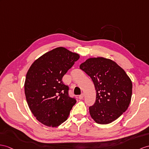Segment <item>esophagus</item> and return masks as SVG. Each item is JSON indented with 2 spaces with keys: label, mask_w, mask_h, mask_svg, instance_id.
<instances>
[{
  "label": "esophagus",
  "mask_w": 149,
  "mask_h": 149,
  "mask_svg": "<svg viewBox=\"0 0 149 149\" xmlns=\"http://www.w3.org/2000/svg\"><path fill=\"white\" fill-rule=\"evenodd\" d=\"M83 97H84V93H81L80 95H79V99H83Z\"/></svg>",
  "instance_id": "1"
}]
</instances>
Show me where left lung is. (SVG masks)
I'll return each instance as SVG.
<instances>
[{
	"label": "left lung",
	"mask_w": 149,
	"mask_h": 149,
	"mask_svg": "<svg viewBox=\"0 0 149 149\" xmlns=\"http://www.w3.org/2000/svg\"><path fill=\"white\" fill-rule=\"evenodd\" d=\"M79 68L95 85L96 100L89 107L92 118L101 125L115 121L127 110L131 101V79L116 63L102 57L89 58Z\"/></svg>",
	"instance_id": "8db88e82"
}]
</instances>
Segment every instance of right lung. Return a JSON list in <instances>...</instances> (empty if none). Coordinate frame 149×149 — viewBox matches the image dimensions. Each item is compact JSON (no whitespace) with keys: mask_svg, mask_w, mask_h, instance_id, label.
Wrapping results in <instances>:
<instances>
[{"mask_svg":"<svg viewBox=\"0 0 149 149\" xmlns=\"http://www.w3.org/2000/svg\"><path fill=\"white\" fill-rule=\"evenodd\" d=\"M79 58V54L60 47L38 58L29 68L24 82L25 96L33 114L43 125L59 126L77 102L69 96V87L62 78Z\"/></svg>","mask_w":149,"mask_h":149,"instance_id":"right-lung-1","label":"right lung"}]
</instances>
